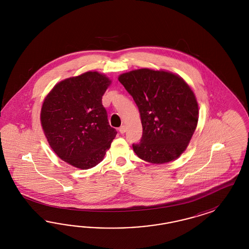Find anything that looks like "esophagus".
<instances>
[{
    "instance_id": "1",
    "label": "esophagus",
    "mask_w": 249,
    "mask_h": 249,
    "mask_svg": "<svg viewBox=\"0 0 249 249\" xmlns=\"http://www.w3.org/2000/svg\"><path fill=\"white\" fill-rule=\"evenodd\" d=\"M119 131L121 132V134L125 133V131H126V126H125V125H122V126H121V127L119 128Z\"/></svg>"
}]
</instances>
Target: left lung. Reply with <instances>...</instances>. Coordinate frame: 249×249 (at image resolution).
<instances>
[{"label":"left lung","mask_w":249,"mask_h":249,"mask_svg":"<svg viewBox=\"0 0 249 249\" xmlns=\"http://www.w3.org/2000/svg\"><path fill=\"white\" fill-rule=\"evenodd\" d=\"M141 114L142 137L132 144L145 161L162 164L188 146L198 122V104L187 83L166 71L142 68L119 76Z\"/></svg>","instance_id":"obj_1"}]
</instances>
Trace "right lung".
Returning a JSON list of instances; mask_svg holds the SVG:
<instances>
[{"mask_svg": "<svg viewBox=\"0 0 249 249\" xmlns=\"http://www.w3.org/2000/svg\"><path fill=\"white\" fill-rule=\"evenodd\" d=\"M111 81L98 72H87L53 87L41 109V123L56 155L76 168L98 164L117 135L102 105Z\"/></svg>", "mask_w": 249, "mask_h": 249, "instance_id": "obj_1", "label": "right lung"}]
</instances>
